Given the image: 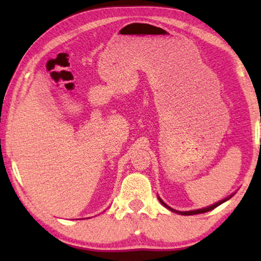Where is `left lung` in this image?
<instances>
[{"label":"left lung","instance_id":"1","mask_svg":"<svg viewBox=\"0 0 261 261\" xmlns=\"http://www.w3.org/2000/svg\"><path fill=\"white\" fill-rule=\"evenodd\" d=\"M233 196V194H231V196H229L228 198H226V199H223V200H221V201H219V202H216V204H214V205H212V206H208V207H206V208H201V210H196V211H190V212H178V211H175V210H173L171 208V207H169L168 205H166L165 202H163L160 198H159V200H160V202L162 205H165L168 210H170L171 212H175V213H178V214H182V215H193V214H200V213H206V212H210V211H212V210H214L215 207H218L219 205H221L222 204V202H224V201H227V200H229L230 199V198Z\"/></svg>","mask_w":261,"mask_h":261}]
</instances>
